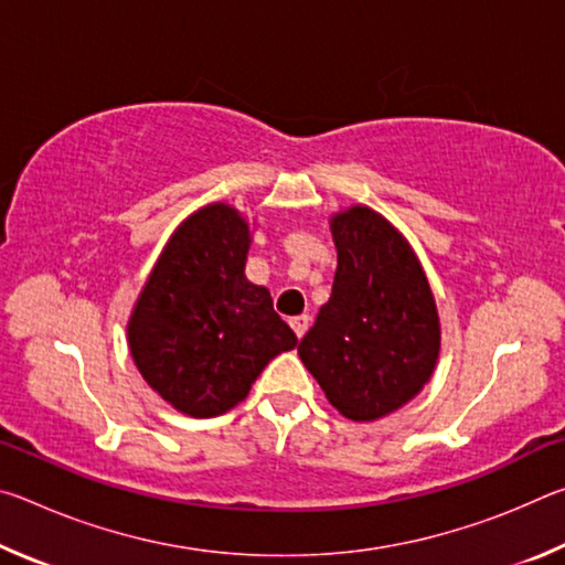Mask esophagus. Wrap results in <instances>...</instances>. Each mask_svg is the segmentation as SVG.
Returning <instances> with one entry per match:
<instances>
[{
  "label": "esophagus",
  "mask_w": 565,
  "mask_h": 565,
  "mask_svg": "<svg viewBox=\"0 0 565 565\" xmlns=\"http://www.w3.org/2000/svg\"><path fill=\"white\" fill-rule=\"evenodd\" d=\"M289 323H291V329H294L296 337L303 339V333L309 331V323H311V319L306 317V313H301V317H294Z\"/></svg>",
  "instance_id": "34e87169"
}]
</instances>
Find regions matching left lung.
I'll list each match as a JSON object with an SVG mask.
<instances>
[{
  "label": "left lung",
  "mask_w": 565,
  "mask_h": 565,
  "mask_svg": "<svg viewBox=\"0 0 565 565\" xmlns=\"http://www.w3.org/2000/svg\"><path fill=\"white\" fill-rule=\"evenodd\" d=\"M339 266L329 301L299 343L323 394L351 420H374L414 398L438 359L434 294L414 248L384 216H333Z\"/></svg>",
  "instance_id": "left-lung-1"
}]
</instances>
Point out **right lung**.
<instances>
[{
  "label": "right lung",
  "mask_w": 565,
  "mask_h": 565,
  "mask_svg": "<svg viewBox=\"0 0 565 565\" xmlns=\"http://www.w3.org/2000/svg\"><path fill=\"white\" fill-rule=\"evenodd\" d=\"M248 226L206 206L169 238L129 319L131 356L147 384L196 418L226 414L296 333L271 294L246 281Z\"/></svg>",
  "instance_id": "add662e5"
}]
</instances>
